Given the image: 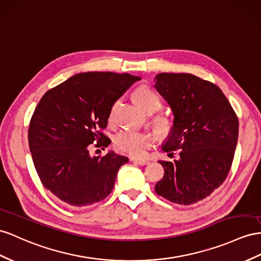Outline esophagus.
<instances>
[{"label": "esophagus", "instance_id": "obj_1", "mask_svg": "<svg viewBox=\"0 0 261 261\" xmlns=\"http://www.w3.org/2000/svg\"><path fill=\"white\" fill-rule=\"evenodd\" d=\"M131 161L135 162V163H139V164H141V165H146V164L150 163L149 160H146V159H140V158H132Z\"/></svg>", "mask_w": 261, "mask_h": 261}]
</instances>
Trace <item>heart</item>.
<instances>
[{"label":"heart","instance_id":"obj_1","mask_svg":"<svg viewBox=\"0 0 261 261\" xmlns=\"http://www.w3.org/2000/svg\"><path fill=\"white\" fill-rule=\"evenodd\" d=\"M136 103L144 111L152 113L162 107V100L158 93L148 86H140L133 93ZM153 125L162 136L169 135L172 130V121L163 115L153 118ZM155 142V137L151 132L137 130H122L117 133L113 143L115 146L125 154L132 156H141L151 149Z\"/></svg>","mask_w":261,"mask_h":261}]
</instances>
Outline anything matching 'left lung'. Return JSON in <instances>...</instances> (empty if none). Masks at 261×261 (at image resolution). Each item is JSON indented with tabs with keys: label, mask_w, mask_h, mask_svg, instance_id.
<instances>
[{
	"label": "left lung",
	"mask_w": 261,
	"mask_h": 261,
	"mask_svg": "<svg viewBox=\"0 0 261 261\" xmlns=\"http://www.w3.org/2000/svg\"><path fill=\"white\" fill-rule=\"evenodd\" d=\"M155 88L174 115L162 149L179 150L178 161H160L164 176L156 194L179 205L210 196L224 183L235 155L238 118L219 87L191 73L162 72Z\"/></svg>",
	"instance_id": "8db88e82"
}]
</instances>
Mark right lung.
<instances>
[{
  "label": "right lung",
  "instance_id": "obj_1",
  "mask_svg": "<svg viewBox=\"0 0 261 261\" xmlns=\"http://www.w3.org/2000/svg\"><path fill=\"white\" fill-rule=\"evenodd\" d=\"M129 73L82 72L49 89L39 100L29 128V144L44 188L75 207L108 196L128 158L108 152L91 156L90 144L107 148L113 105L139 80Z\"/></svg>",
  "mask_w": 261,
  "mask_h": 261
}]
</instances>
